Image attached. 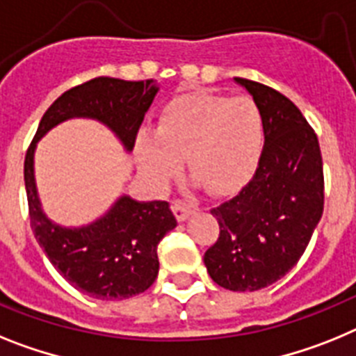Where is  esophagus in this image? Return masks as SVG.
<instances>
[{
	"label": "esophagus",
	"instance_id": "obj_1",
	"mask_svg": "<svg viewBox=\"0 0 356 356\" xmlns=\"http://www.w3.org/2000/svg\"><path fill=\"white\" fill-rule=\"evenodd\" d=\"M197 206L193 202H188V200H175L174 202V211H175V216H177L179 220H186L188 216L191 215V213L195 211Z\"/></svg>",
	"mask_w": 356,
	"mask_h": 356
}]
</instances>
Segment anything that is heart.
Instances as JSON below:
<instances>
[{
	"instance_id": "obj_1",
	"label": "heart",
	"mask_w": 356,
	"mask_h": 356,
	"mask_svg": "<svg viewBox=\"0 0 356 356\" xmlns=\"http://www.w3.org/2000/svg\"><path fill=\"white\" fill-rule=\"evenodd\" d=\"M264 143V113L252 98L190 92L165 105L156 136L141 132L136 150L156 182L170 181L186 157L193 177L224 193L251 177Z\"/></svg>"
}]
</instances>
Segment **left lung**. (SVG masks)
I'll use <instances>...</instances> for the list:
<instances>
[{
	"label": "left lung",
	"mask_w": 356,
	"mask_h": 356,
	"mask_svg": "<svg viewBox=\"0 0 356 356\" xmlns=\"http://www.w3.org/2000/svg\"><path fill=\"white\" fill-rule=\"evenodd\" d=\"M252 95L265 120V143L252 179L209 209L220 227L204 254L218 286L254 292L298 264L324 209L319 140L301 111L276 89L234 79Z\"/></svg>",
	"instance_id": "1"
}]
</instances>
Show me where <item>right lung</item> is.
I'll use <instances>...</instances> for the list:
<instances>
[{"label": "right lung", "instance_id": "add662e5", "mask_svg": "<svg viewBox=\"0 0 356 356\" xmlns=\"http://www.w3.org/2000/svg\"><path fill=\"white\" fill-rule=\"evenodd\" d=\"M157 89L154 80L131 82L111 76H97L67 89L48 107L24 157V188L33 236L64 280L102 301L132 298L156 281L157 243L177 225L174 213L166 200L138 202L123 195L97 222L75 229L60 227L41 209L33 152L49 129L70 118L98 120L131 152Z\"/></svg>", "mask_w": 356, "mask_h": 356}]
</instances>
